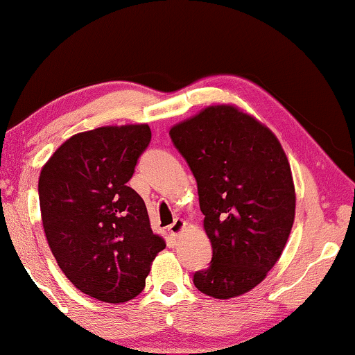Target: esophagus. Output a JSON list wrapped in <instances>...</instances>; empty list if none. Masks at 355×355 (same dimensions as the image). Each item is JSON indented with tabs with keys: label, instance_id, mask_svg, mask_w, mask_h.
Listing matches in <instances>:
<instances>
[{
	"label": "esophagus",
	"instance_id": "1",
	"mask_svg": "<svg viewBox=\"0 0 355 355\" xmlns=\"http://www.w3.org/2000/svg\"><path fill=\"white\" fill-rule=\"evenodd\" d=\"M184 227H186V220L181 219V218H176V219H174V223L169 225L168 230H169V234L173 235V237H179V235H181V232L184 230Z\"/></svg>",
	"mask_w": 355,
	"mask_h": 355
}]
</instances>
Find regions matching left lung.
Returning a JSON list of instances; mask_svg holds the SVG:
<instances>
[{
    "instance_id": "left-lung-1",
    "label": "left lung",
    "mask_w": 355,
    "mask_h": 355,
    "mask_svg": "<svg viewBox=\"0 0 355 355\" xmlns=\"http://www.w3.org/2000/svg\"><path fill=\"white\" fill-rule=\"evenodd\" d=\"M174 147L197 181L211 263L193 274L205 295L254 288L279 261L295 220V186L280 142L232 105L208 107L173 126Z\"/></svg>"
}]
</instances>
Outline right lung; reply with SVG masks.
Masks as SVG:
<instances>
[{"instance_id":"right-lung-1","label":"right lung","mask_w":355,"mask_h":355,"mask_svg":"<svg viewBox=\"0 0 355 355\" xmlns=\"http://www.w3.org/2000/svg\"><path fill=\"white\" fill-rule=\"evenodd\" d=\"M150 139L148 125L102 126L71 136L41 169L49 248L67 279L99 301L139 295L166 246L152 232L141 195L126 186Z\"/></svg>"}]
</instances>
